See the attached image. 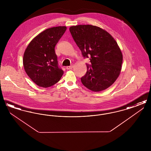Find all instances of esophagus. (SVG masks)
I'll return each mask as SVG.
<instances>
[{
    "label": "esophagus",
    "instance_id": "1",
    "mask_svg": "<svg viewBox=\"0 0 151 151\" xmlns=\"http://www.w3.org/2000/svg\"><path fill=\"white\" fill-rule=\"evenodd\" d=\"M73 65H70V66H67L66 67V69L67 70H71L72 68H73Z\"/></svg>",
    "mask_w": 151,
    "mask_h": 151
}]
</instances>
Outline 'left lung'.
I'll use <instances>...</instances> for the list:
<instances>
[{
    "label": "left lung",
    "instance_id": "1",
    "mask_svg": "<svg viewBox=\"0 0 151 151\" xmlns=\"http://www.w3.org/2000/svg\"><path fill=\"white\" fill-rule=\"evenodd\" d=\"M70 31L84 57L89 58L82 84L93 92L111 86L122 69V52L114 38L108 32L92 25L72 26Z\"/></svg>",
    "mask_w": 151,
    "mask_h": 151
}]
</instances>
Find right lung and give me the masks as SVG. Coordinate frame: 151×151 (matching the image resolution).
Returning a JSON list of instances; mask_svg holds the SVG:
<instances>
[{"label":"right lung","instance_id":"add662e5","mask_svg":"<svg viewBox=\"0 0 151 151\" xmlns=\"http://www.w3.org/2000/svg\"><path fill=\"white\" fill-rule=\"evenodd\" d=\"M67 27L45 30L29 43L24 54L23 65L28 76L37 86L47 88L58 83L63 74L58 67L55 46Z\"/></svg>","mask_w":151,"mask_h":151}]
</instances>
